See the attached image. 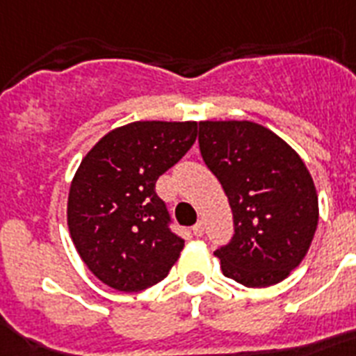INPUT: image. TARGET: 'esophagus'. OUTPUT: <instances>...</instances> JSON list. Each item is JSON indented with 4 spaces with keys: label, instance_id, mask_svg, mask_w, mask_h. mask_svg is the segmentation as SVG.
<instances>
[{
    "label": "esophagus",
    "instance_id": "obj_1",
    "mask_svg": "<svg viewBox=\"0 0 356 356\" xmlns=\"http://www.w3.org/2000/svg\"><path fill=\"white\" fill-rule=\"evenodd\" d=\"M192 232L195 234V236H203V234H204V223H203V221H197V223L193 225Z\"/></svg>",
    "mask_w": 356,
    "mask_h": 356
}]
</instances>
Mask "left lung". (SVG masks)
Returning <instances> with one entry per match:
<instances>
[{
    "label": "left lung",
    "mask_w": 356,
    "mask_h": 356,
    "mask_svg": "<svg viewBox=\"0 0 356 356\" xmlns=\"http://www.w3.org/2000/svg\"><path fill=\"white\" fill-rule=\"evenodd\" d=\"M199 149L232 208V239L213 252L225 276L245 287L287 278L318 225L316 188L298 153L248 120L199 122Z\"/></svg>",
    "instance_id": "8db88e82"
}]
</instances>
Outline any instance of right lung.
Returning <instances> with one entry per match:
<instances>
[{
    "instance_id": "1",
    "label": "right lung",
    "mask_w": 356,
    "mask_h": 356,
    "mask_svg": "<svg viewBox=\"0 0 356 356\" xmlns=\"http://www.w3.org/2000/svg\"><path fill=\"white\" fill-rule=\"evenodd\" d=\"M197 122L138 120L106 133L74 173L67 225L82 261L109 287L138 293L168 276L184 247L155 183L183 159Z\"/></svg>"
}]
</instances>
